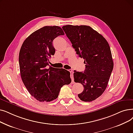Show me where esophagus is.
<instances>
[{
  "label": "esophagus",
  "instance_id": "1",
  "mask_svg": "<svg viewBox=\"0 0 133 133\" xmlns=\"http://www.w3.org/2000/svg\"><path fill=\"white\" fill-rule=\"evenodd\" d=\"M70 73H71V79L72 80V82H73L74 81V79H73V71H70Z\"/></svg>",
  "mask_w": 133,
  "mask_h": 133
}]
</instances>
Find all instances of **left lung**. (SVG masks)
Masks as SVG:
<instances>
[{"label":"left lung","instance_id":"1","mask_svg":"<svg viewBox=\"0 0 133 133\" xmlns=\"http://www.w3.org/2000/svg\"><path fill=\"white\" fill-rule=\"evenodd\" d=\"M76 53L84 59V72L74 71L76 83L84 86L78 97L84 102H91L105 90L114 67L110 48L105 38L87 25H67L62 26Z\"/></svg>","mask_w":133,"mask_h":133}]
</instances>
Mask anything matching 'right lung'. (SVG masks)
<instances>
[{
    "instance_id": "right-lung-1",
    "label": "right lung",
    "mask_w": 133,
    "mask_h": 133,
    "mask_svg": "<svg viewBox=\"0 0 133 133\" xmlns=\"http://www.w3.org/2000/svg\"><path fill=\"white\" fill-rule=\"evenodd\" d=\"M64 32L58 26H45L30 35L23 43L19 54L21 78L25 88L39 102L56 99L61 88L71 82L70 72L48 67L55 52L53 40Z\"/></svg>"
}]
</instances>
